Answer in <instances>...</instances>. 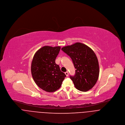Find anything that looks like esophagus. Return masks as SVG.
Masks as SVG:
<instances>
[{"label": "esophagus", "instance_id": "1", "mask_svg": "<svg viewBox=\"0 0 125 125\" xmlns=\"http://www.w3.org/2000/svg\"><path fill=\"white\" fill-rule=\"evenodd\" d=\"M65 74H66V75L67 76H68L69 75V72H65Z\"/></svg>", "mask_w": 125, "mask_h": 125}]
</instances>
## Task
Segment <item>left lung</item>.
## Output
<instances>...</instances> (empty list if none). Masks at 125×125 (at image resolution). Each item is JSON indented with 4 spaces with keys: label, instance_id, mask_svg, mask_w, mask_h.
Wrapping results in <instances>:
<instances>
[{
    "label": "left lung",
    "instance_id": "left-lung-1",
    "mask_svg": "<svg viewBox=\"0 0 125 125\" xmlns=\"http://www.w3.org/2000/svg\"><path fill=\"white\" fill-rule=\"evenodd\" d=\"M61 50L70 56L75 70V74L70 76L75 87L79 90L86 92L96 83L100 73L97 57L90 47L80 43L63 47Z\"/></svg>",
    "mask_w": 125,
    "mask_h": 125
}]
</instances>
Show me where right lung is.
I'll use <instances>...</instances> for the list:
<instances>
[{"label": "right lung", "instance_id": "obj_1", "mask_svg": "<svg viewBox=\"0 0 125 125\" xmlns=\"http://www.w3.org/2000/svg\"><path fill=\"white\" fill-rule=\"evenodd\" d=\"M60 50V46H43L36 52L32 61L31 71L35 83L48 92L58 90L66 77L55 62Z\"/></svg>", "mask_w": 125, "mask_h": 125}]
</instances>
